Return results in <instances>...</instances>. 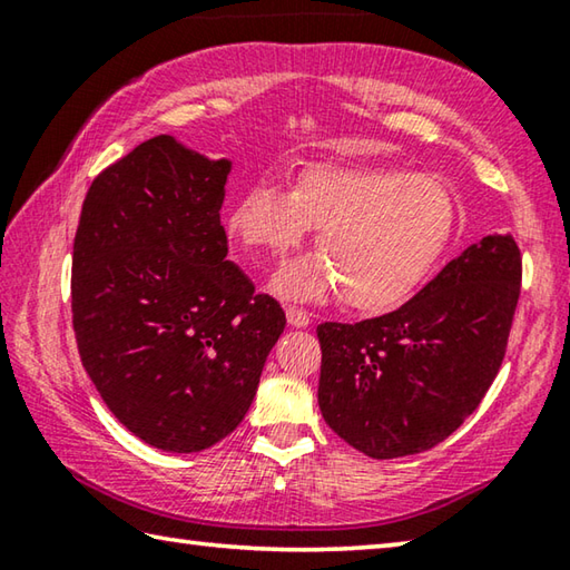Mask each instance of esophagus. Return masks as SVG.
<instances>
[{"label":"esophagus","instance_id":"obj_1","mask_svg":"<svg viewBox=\"0 0 570 570\" xmlns=\"http://www.w3.org/2000/svg\"><path fill=\"white\" fill-rule=\"evenodd\" d=\"M286 320H288V324H292V326H298V330H302V326H308V322H312V314H308L306 308L288 306L286 308Z\"/></svg>","mask_w":570,"mask_h":570}]
</instances>
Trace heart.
Here are the masks:
<instances>
[{
	"label": "heart",
	"mask_w": 570,
	"mask_h": 570,
	"mask_svg": "<svg viewBox=\"0 0 570 570\" xmlns=\"http://www.w3.org/2000/svg\"><path fill=\"white\" fill-rule=\"evenodd\" d=\"M320 228L322 256L298 258L274 276L294 298L340 292L344 306L380 314L400 306L428 282L458 228V200L428 173L308 163L286 188L272 176L240 193L228 230L258 256H284Z\"/></svg>",
	"instance_id": "heart-1"
}]
</instances>
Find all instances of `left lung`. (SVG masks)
I'll return each mask as SVG.
<instances>
[{
    "mask_svg": "<svg viewBox=\"0 0 570 570\" xmlns=\"http://www.w3.org/2000/svg\"><path fill=\"white\" fill-rule=\"evenodd\" d=\"M520 278L515 240L488 236L394 312L316 326L326 424L377 460L440 445L478 410L503 364Z\"/></svg>",
    "mask_w": 570,
    "mask_h": 570,
    "instance_id": "left-lung-1",
    "label": "left lung"
}]
</instances>
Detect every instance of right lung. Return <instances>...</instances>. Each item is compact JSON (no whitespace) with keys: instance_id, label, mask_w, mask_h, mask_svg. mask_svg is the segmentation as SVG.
Here are the masks:
<instances>
[{"instance_id":"add662e5","label":"right lung","mask_w":570,"mask_h":570,"mask_svg":"<svg viewBox=\"0 0 570 570\" xmlns=\"http://www.w3.org/2000/svg\"><path fill=\"white\" fill-rule=\"evenodd\" d=\"M228 170L158 135L92 180L75 234L85 372L135 438L166 452L238 428L286 326L282 304L226 262Z\"/></svg>"}]
</instances>
